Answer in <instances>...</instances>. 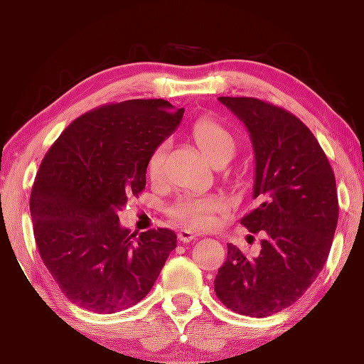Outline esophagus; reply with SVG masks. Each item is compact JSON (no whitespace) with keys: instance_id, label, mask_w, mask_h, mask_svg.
<instances>
[{"instance_id":"esophagus-1","label":"esophagus","mask_w":364,"mask_h":364,"mask_svg":"<svg viewBox=\"0 0 364 364\" xmlns=\"http://www.w3.org/2000/svg\"><path fill=\"white\" fill-rule=\"evenodd\" d=\"M197 237V234H193L192 230H188V229H182V230H178V240H181V242H191V240H193Z\"/></svg>"}]
</instances>
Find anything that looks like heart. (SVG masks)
Returning <instances> with one entry per match:
<instances>
[{
	"instance_id": "heart-1",
	"label": "heart",
	"mask_w": 364,
	"mask_h": 364,
	"mask_svg": "<svg viewBox=\"0 0 364 364\" xmlns=\"http://www.w3.org/2000/svg\"><path fill=\"white\" fill-rule=\"evenodd\" d=\"M193 144L215 167H223L234 157L237 150V139L223 122L214 117L204 115L193 122L191 129ZM165 160V145H159L149 157L147 173L152 181L162 177ZM224 209L219 197H181L168 207L167 214L177 224L187 229H209L214 225L215 214Z\"/></svg>"
}]
</instances>
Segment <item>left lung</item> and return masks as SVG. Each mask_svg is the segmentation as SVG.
I'll return each instance as SVG.
<instances>
[{"instance_id":"left-lung-1","label":"left lung","mask_w":364,"mask_h":364,"mask_svg":"<svg viewBox=\"0 0 364 364\" xmlns=\"http://www.w3.org/2000/svg\"><path fill=\"white\" fill-rule=\"evenodd\" d=\"M219 100L251 135L257 204L240 224L262 239L256 257L228 244L214 289L234 313L266 318L294 304L326 262L339 214L336 178L313 132L291 112L251 97Z\"/></svg>"}]
</instances>
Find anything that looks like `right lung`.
<instances>
[{"mask_svg":"<svg viewBox=\"0 0 364 364\" xmlns=\"http://www.w3.org/2000/svg\"><path fill=\"white\" fill-rule=\"evenodd\" d=\"M182 115L162 98L108 103L73 120L41 160L30 197L36 247L80 308L140 303L177 247L171 229L130 234L117 210L144 191L149 157Z\"/></svg>","mask_w":364,"mask_h":364,"instance_id":"add662e5","label":"right lung"}]
</instances>
